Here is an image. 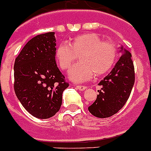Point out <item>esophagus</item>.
Here are the masks:
<instances>
[{"mask_svg": "<svg viewBox=\"0 0 151 151\" xmlns=\"http://www.w3.org/2000/svg\"><path fill=\"white\" fill-rule=\"evenodd\" d=\"M76 88H77L78 90H81V91H83V90H86L87 89V87L85 86H76Z\"/></svg>", "mask_w": 151, "mask_h": 151, "instance_id": "34e87169", "label": "esophagus"}]
</instances>
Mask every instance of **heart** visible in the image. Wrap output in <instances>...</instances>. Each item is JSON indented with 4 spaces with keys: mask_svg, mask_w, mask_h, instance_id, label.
Wrapping results in <instances>:
<instances>
[{
    "mask_svg": "<svg viewBox=\"0 0 151 151\" xmlns=\"http://www.w3.org/2000/svg\"><path fill=\"white\" fill-rule=\"evenodd\" d=\"M56 58L61 70H68L79 56L80 63L69 71V78L84 82L93 76H101L111 70L118 58L117 48L110 42L102 41L94 33L79 35L70 44L61 43L56 50Z\"/></svg>",
    "mask_w": 151,
    "mask_h": 151,
    "instance_id": "1",
    "label": "heart"
}]
</instances>
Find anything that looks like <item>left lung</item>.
Masks as SVG:
<instances>
[{
	"label": "left lung",
	"mask_w": 151,
	"mask_h": 151,
	"mask_svg": "<svg viewBox=\"0 0 151 151\" xmlns=\"http://www.w3.org/2000/svg\"><path fill=\"white\" fill-rule=\"evenodd\" d=\"M122 56L111 72L99 82L101 90L94 102L88 107L91 114L105 118L115 114L126 104L134 84V68L131 53L122 45Z\"/></svg>",
	"instance_id": "obj_1"
}]
</instances>
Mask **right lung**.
I'll list each match as a JSON object with an SVG mask.
<instances>
[{"mask_svg":"<svg viewBox=\"0 0 151 151\" xmlns=\"http://www.w3.org/2000/svg\"><path fill=\"white\" fill-rule=\"evenodd\" d=\"M54 32L40 34L28 41L14 63V90L28 112L46 119L58 112L62 93L69 84L55 61Z\"/></svg>","mask_w":151,"mask_h":151,"instance_id":"right-lung-1","label":"right lung"}]
</instances>
